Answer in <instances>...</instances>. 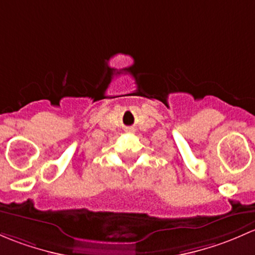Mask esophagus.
<instances>
[{
	"instance_id": "1",
	"label": "esophagus",
	"mask_w": 255,
	"mask_h": 255,
	"mask_svg": "<svg viewBox=\"0 0 255 255\" xmlns=\"http://www.w3.org/2000/svg\"><path fill=\"white\" fill-rule=\"evenodd\" d=\"M128 132H133V128H128Z\"/></svg>"
}]
</instances>
